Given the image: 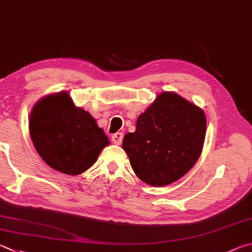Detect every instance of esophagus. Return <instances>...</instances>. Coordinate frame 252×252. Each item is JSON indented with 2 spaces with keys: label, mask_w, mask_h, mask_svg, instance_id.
<instances>
[{
  "label": "esophagus",
  "mask_w": 252,
  "mask_h": 252,
  "mask_svg": "<svg viewBox=\"0 0 252 252\" xmlns=\"http://www.w3.org/2000/svg\"><path fill=\"white\" fill-rule=\"evenodd\" d=\"M122 140H123V133H121V132H117V133L111 135V141L114 144H121Z\"/></svg>",
  "instance_id": "obj_1"
}]
</instances>
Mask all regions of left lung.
<instances>
[{"instance_id": "1", "label": "left lung", "mask_w": 252, "mask_h": 252, "mask_svg": "<svg viewBox=\"0 0 252 252\" xmlns=\"http://www.w3.org/2000/svg\"><path fill=\"white\" fill-rule=\"evenodd\" d=\"M206 134L205 113L174 93H163L126 134L122 148L139 178L164 186L177 181L197 161Z\"/></svg>"}]
</instances>
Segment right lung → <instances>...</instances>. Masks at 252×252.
Returning <instances> with one entry per match:
<instances>
[{
  "label": "right lung",
  "mask_w": 252,
  "mask_h": 252,
  "mask_svg": "<svg viewBox=\"0 0 252 252\" xmlns=\"http://www.w3.org/2000/svg\"><path fill=\"white\" fill-rule=\"evenodd\" d=\"M30 134L40 158L68 175L88 170L109 144L90 113L75 107L66 93L48 95L35 104Z\"/></svg>",
  "instance_id": "right-lung-1"
}]
</instances>
